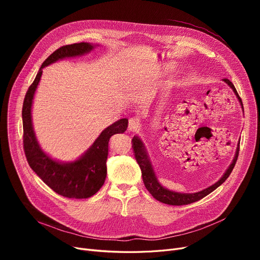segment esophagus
<instances>
[{
  "label": "esophagus",
  "instance_id": "1",
  "mask_svg": "<svg viewBox=\"0 0 260 260\" xmlns=\"http://www.w3.org/2000/svg\"><path fill=\"white\" fill-rule=\"evenodd\" d=\"M140 127V123L137 118H131L128 120V131L129 132H137Z\"/></svg>",
  "mask_w": 260,
  "mask_h": 260
}]
</instances>
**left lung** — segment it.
Masks as SVG:
<instances>
[{
	"label": "left lung",
	"instance_id": "obj_1",
	"mask_svg": "<svg viewBox=\"0 0 260 260\" xmlns=\"http://www.w3.org/2000/svg\"><path fill=\"white\" fill-rule=\"evenodd\" d=\"M224 82H226V83L232 87V89L234 90V92L237 95V98L239 99V101L242 105L241 99L239 97V94H238L236 88L234 87L233 83H232V82L228 79H224ZM242 108H243V106H242ZM132 147H133L134 156H135L136 160H137L138 165L141 169L142 179H143V182H144V185H145L146 189L148 190L149 194H151L155 199H157L158 201H160L162 203L170 204V206H184V204L193 203V202H196V201L202 199L203 197H206L210 193H212L213 190H215L218 186L221 185L228 179V177L231 175L232 171H233V169L236 165V161H237L238 154H239V147H238L237 152H236V156H235L233 162H232V165L226 170L225 174L221 177V179L219 181H217L212 186L201 190V192L194 193V194H181V193L172 192V190H169V189L165 188L159 184V182L157 181V178L155 177V174L153 172L151 163H149V160H148L147 155L145 153L143 144H142L141 140L138 137H134L132 139Z\"/></svg>",
	"mask_w": 260,
	"mask_h": 260
}]
</instances>
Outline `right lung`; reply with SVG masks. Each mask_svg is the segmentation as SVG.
Returning a JSON list of instances; mask_svg holds the SVG:
<instances>
[{"label":"right lung","instance_id":"add662e5","mask_svg":"<svg viewBox=\"0 0 260 260\" xmlns=\"http://www.w3.org/2000/svg\"><path fill=\"white\" fill-rule=\"evenodd\" d=\"M92 47L89 43L82 42L65 45L54 50L41 66L23 102V147L27 162L45 184L66 198H89L102 187L106 178L108 141L113 135L126 131L128 120H118L105 128L85 155L79 160L72 163H59L45 155L36 140L31 124V104L43 67L66 57L80 56L90 51Z\"/></svg>","mask_w":260,"mask_h":260}]
</instances>
